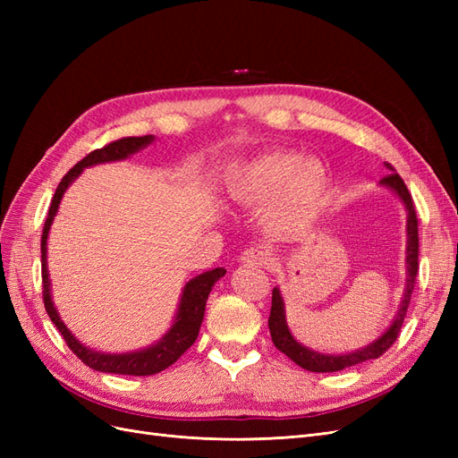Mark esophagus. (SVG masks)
<instances>
[{
	"label": "esophagus",
	"instance_id": "1",
	"mask_svg": "<svg viewBox=\"0 0 458 458\" xmlns=\"http://www.w3.org/2000/svg\"><path fill=\"white\" fill-rule=\"evenodd\" d=\"M241 259L244 263H250V266H258V267H266L273 261V254L267 250V248L252 244L248 246L246 250L241 254Z\"/></svg>",
	"mask_w": 458,
	"mask_h": 458
}]
</instances>
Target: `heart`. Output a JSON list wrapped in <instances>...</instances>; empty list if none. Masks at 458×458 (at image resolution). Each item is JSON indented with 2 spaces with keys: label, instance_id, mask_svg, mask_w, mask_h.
Here are the masks:
<instances>
[{
  "label": "heart",
  "instance_id": "b5f03b06",
  "mask_svg": "<svg viewBox=\"0 0 458 458\" xmlns=\"http://www.w3.org/2000/svg\"><path fill=\"white\" fill-rule=\"evenodd\" d=\"M327 191V170L321 160L300 158L294 152H271L234 172L229 192L234 200L259 206L269 200L267 225L286 234L308 225Z\"/></svg>",
  "mask_w": 458,
  "mask_h": 458
}]
</instances>
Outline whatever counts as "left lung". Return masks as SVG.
I'll return each mask as SVG.
<instances>
[{
  "instance_id": "left-lung-1",
  "label": "left lung",
  "mask_w": 458,
  "mask_h": 458,
  "mask_svg": "<svg viewBox=\"0 0 458 458\" xmlns=\"http://www.w3.org/2000/svg\"><path fill=\"white\" fill-rule=\"evenodd\" d=\"M386 168L392 170L394 174L382 177L380 185L392 189L407 208V283H405V293H403V300H401V306L397 310V315L394 318V323L390 325V328H387L378 340L365 345V348L355 350L345 355L321 353V352H313L306 348V345H301L293 336V332L288 330V325H286L284 301L281 296V290L273 288L271 313H269L271 340L276 350L293 359V361L301 369L311 370V372H336L359 363H365V361H370V359H378L382 353H386L399 336L401 325H403L407 317V310H409L411 296L414 290V281H417V275H419V219H417V212H414L412 197L407 185L403 183V179L399 177V174H395L392 164L386 162Z\"/></svg>"
}]
</instances>
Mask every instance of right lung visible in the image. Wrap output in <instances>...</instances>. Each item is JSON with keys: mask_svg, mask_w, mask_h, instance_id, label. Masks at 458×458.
<instances>
[{"mask_svg": "<svg viewBox=\"0 0 458 458\" xmlns=\"http://www.w3.org/2000/svg\"><path fill=\"white\" fill-rule=\"evenodd\" d=\"M155 141L152 135H143V137H122L118 141H113L105 145L103 148H95L93 152L86 158H81L74 168L66 172V175L61 179V183L55 191L49 212L46 217V225L44 233H41V286H44V306L53 321V325L59 328L61 336L64 338L68 348L72 350V353L81 359L89 369L99 370V372H113V374H130V377H150V374H157L164 369H168L174 365L179 357H182L192 344H195L199 330L204 318V310H206V300L210 296L212 286L225 275L224 267H216L212 271H206L195 279H191L182 294V301H179V308L174 318L172 328L165 332V335L155 344L148 345L147 350L140 352H130V353H101L86 348L81 345L74 336L72 332L66 328V325L61 321V317L53 306L51 300V288H49V271H47V234L49 227L53 224V217L59 210L61 199L64 195V191L68 189L74 179L84 172L88 165L95 164H103V162H114V160H123L128 158L133 152L141 150L148 143Z\"/></svg>", "mask_w": 458, "mask_h": 458, "instance_id": "obj_1", "label": "right lung"}]
</instances>
